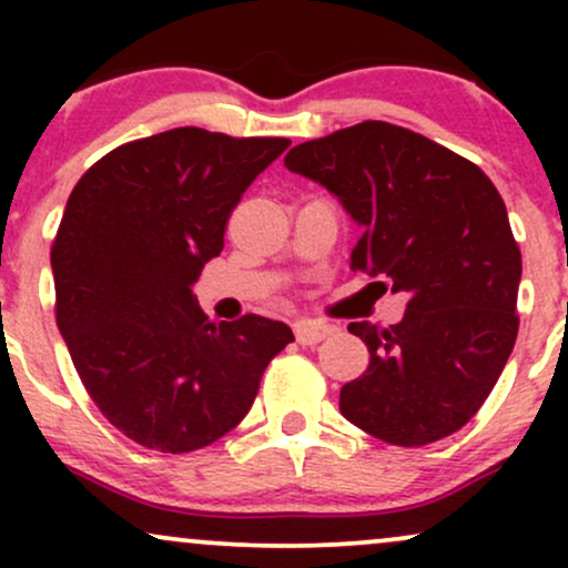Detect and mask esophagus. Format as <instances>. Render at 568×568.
I'll use <instances>...</instances> for the list:
<instances>
[{
    "label": "esophagus",
    "instance_id": "34e87169",
    "mask_svg": "<svg viewBox=\"0 0 568 568\" xmlns=\"http://www.w3.org/2000/svg\"><path fill=\"white\" fill-rule=\"evenodd\" d=\"M328 334H334V328L325 323H312V321L296 323V342L298 344H317V342H323Z\"/></svg>",
    "mask_w": 568,
    "mask_h": 568
}]
</instances>
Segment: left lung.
<instances>
[{"label": "left lung", "instance_id": "1", "mask_svg": "<svg viewBox=\"0 0 568 568\" xmlns=\"http://www.w3.org/2000/svg\"><path fill=\"white\" fill-rule=\"evenodd\" d=\"M285 168L328 189L363 230L352 270L408 296L389 328L349 323L371 361L342 387L344 419L393 446L465 427L518 336L520 251L497 186L452 149L379 120L298 143Z\"/></svg>", "mask_w": 568, "mask_h": 568}]
</instances>
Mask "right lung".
I'll use <instances>...</instances> for the list:
<instances>
[{"label": "right lung", "mask_w": 568, "mask_h": 568, "mask_svg": "<svg viewBox=\"0 0 568 568\" xmlns=\"http://www.w3.org/2000/svg\"><path fill=\"white\" fill-rule=\"evenodd\" d=\"M288 139L173 128L130 141L77 181L50 266L58 331L101 414L165 454L211 446L251 410L285 323H211L192 285Z\"/></svg>", "instance_id": "1"}]
</instances>
